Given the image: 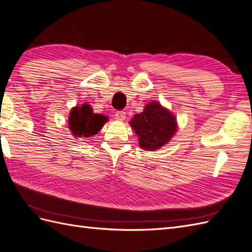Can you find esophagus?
<instances>
[{
    "label": "esophagus",
    "mask_w": 252,
    "mask_h": 252,
    "mask_svg": "<svg viewBox=\"0 0 252 252\" xmlns=\"http://www.w3.org/2000/svg\"><path fill=\"white\" fill-rule=\"evenodd\" d=\"M115 119L118 121H124L126 119V112L125 111L115 112Z\"/></svg>",
    "instance_id": "esophagus-1"
}]
</instances>
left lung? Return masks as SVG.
<instances>
[{"label": "left lung", "mask_w": 252, "mask_h": 252, "mask_svg": "<svg viewBox=\"0 0 252 252\" xmlns=\"http://www.w3.org/2000/svg\"><path fill=\"white\" fill-rule=\"evenodd\" d=\"M129 124L139 137L140 147L151 152L165 145L177 131L175 115L157 100L147 104L143 112L134 114Z\"/></svg>", "instance_id": "left-lung-1"}]
</instances>
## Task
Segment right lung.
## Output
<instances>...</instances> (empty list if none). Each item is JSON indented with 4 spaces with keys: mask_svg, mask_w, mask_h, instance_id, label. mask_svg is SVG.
I'll use <instances>...</instances> for the list:
<instances>
[{
    "mask_svg": "<svg viewBox=\"0 0 252 252\" xmlns=\"http://www.w3.org/2000/svg\"><path fill=\"white\" fill-rule=\"evenodd\" d=\"M108 121L103 114L94 113L87 103L72 108L69 115V128L75 138H89L96 134Z\"/></svg>",
    "mask_w": 252,
    "mask_h": 252,
    "instance_id": "obj_1",
    "label": "right lung"
}]
</instances>
